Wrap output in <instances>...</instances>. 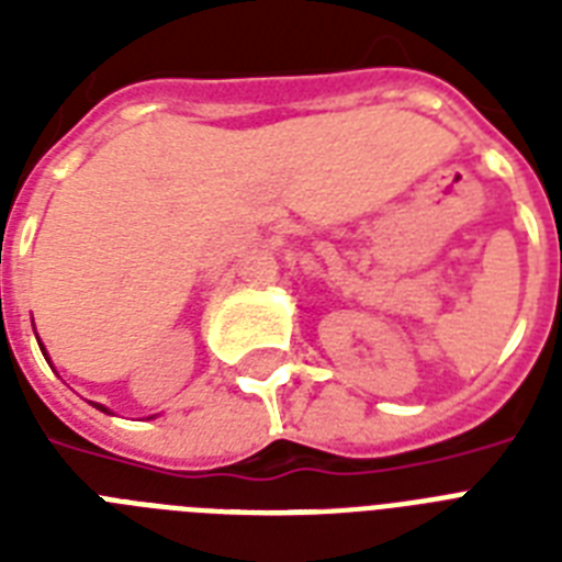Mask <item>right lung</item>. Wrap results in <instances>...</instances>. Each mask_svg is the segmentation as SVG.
<instances>
[{
	"instance_id": "add662e5",
	"label": "right lung",
	"mask_w": 562,
	"mask_h": 562,
	"mask_svg": "<svg viewBox=\"0 0 562 562\" xmlns=\"http://www.w3.org/2000/svg\"><path fill=\"white\" fill-rule=\"evenodd\" d=\"M40 350H43V347H40ZM95 408H101V411H108V408H104V405H95Z\"/></svg>"
}]
</instances>
